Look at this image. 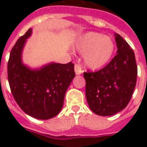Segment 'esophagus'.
<instances>
[{
  "label": "esophagus",
  "instance_id": "obj_1",
  "mask_svg": "<svg viewBox=\"0 0 147 147\" xmlns=\"http://www.w3.org/2000/svg\"><path fill=\"white\" fill-rule=\"evenodd\" d=\"M75 71H76V75H81V74L82 73V67H81L80 65H75Z\"/></svg>",
  "mask_w": 147,
  "mask_h": 147
}]
</instances>
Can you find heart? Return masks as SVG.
Masks as SVG:
<instances>
[{
  "mask_svg": "<svg viewBox=\"0 0 147 147\" xmlns=\"http://www.w3.org/2000/svg\"><path fill=\"white\" fill-rule=\"evenodd\" d=\"M76 49L84 55V63L88 69H99L111 59L114 51L113 40L107 36L89 32L76 42Z\"/></svg>",
  "mask_w": 147,
  "mask_h": 147,
  "instance_id": "b5f03b06",
  "label": "heart"
}]
</instances>
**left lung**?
Listing matches in <instances>:
<instances>
[{"label":"left lung","instance_id":"left-lung-1","mask_svg":"<svg viewBox=\"0 0 147 147\" xmlns=\"http://www.w3.org/2000/svg\"><path fill=\"white\" fill-rule=\"evenodd\" d=\"M117 54L95 72H84L85 94L90 109L100 116H111L124 109L136 86L137 66L127 42L115 33Z\"/></svg>","mask_w":147,"mask_h":147}]
</instances>
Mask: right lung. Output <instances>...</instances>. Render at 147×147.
Instances as JSON below:
<instances>
[{"mask_svg":"<svg viewBox=\"0 0 147 147\" xmlns=\"http://www.w3.org/2000/svg\"><path fill=\"white\" fill-rule=\"evenodd\" d=\"M31 34L32 29H29L10 52L8 82L16 102L26 114L48 120L62 110L65 92L76 76L74 64L50 62L34 69L24 64L23 49Z\"/></svg>","mask_w":147,"mask_h":147,"instance_id":"right-lung-1","label":"right lung"}]
</instances>
